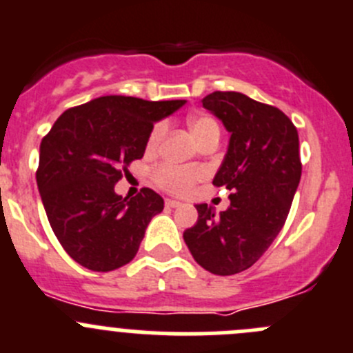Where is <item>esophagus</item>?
<instances>
[{"label":"esophagus","instance_id":"obj_1","mask_svg":"<svg viewBox=\"0 0 353 353\" xmlns=\"http://www.w3.org/2000/svg\"><path fill=\"white\" fill-rule=\"evenodd\" d=\"M164 204H166V208H180V206H182V203H179V201H174V199H166V201H164Z\"/></svg>","mask_w":353,"mask_h":353}]
</instances>
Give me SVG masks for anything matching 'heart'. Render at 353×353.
I'll use <instances>...</instances> for the list:
<instances>
[{"instance_id": "heart-1", "label": "heart", "mask_w": 353, "mask_h": 353, "mask_svg": "<svg viewBox=\"0 0 353 353\" xmlns=\"http://www.w3.org/2000/svg\"><path fill=\"white\" fill-rule=\"evenodd\" d=\"M189 124L197 142H203L210 135H220V126H218V123L211 116H206V114L192 116ZM164 133H166V123L164 121H157L152 128H150L149 137H147V150H156L159 147V143L163 142ZM203 174L204 173L201 168L163 163L154 168L152 179L156 182V185L166 190V192L183 196V194L189 192L203 179Z\"/></svg>"}]
</instances>
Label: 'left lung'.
<instances>
[{"label":"left lung","mask_w":353,"mask_h":353,"mask_svg":"<svg viewBox=\"0 0 353 353\" xmlns=\"http://www.w3.org/2000/svg\"><path fill=\"white\" fill-rule=\"evenodd\" d=\"M204 109L230 132L227 156L213 180L230 190V206L214 216L197 204V223L183 232L194 260L216 275L250 268L284 227L301 176L296 126L281 109L237 92H213Z\"/></svg>","instance_id":"obj_1"}]
</instances>
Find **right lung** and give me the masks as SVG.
<instances>
[{
	"mask_svg": "<svg viewBox=\"0 0 353 353\" xmlns=\"http://www.w3.org/2000/svg\"><path fill=\"white\" fill-rule=\"evenodd\" d=\"M185 100L107 95L67 109L39 147V194L53 234L74 261L93 272L130 263L164 201L143 187L121 197L114 185L142 159L154 123Z\"/></svg>",
	"mask_w": 353,
	"mask_h": 353,
	"instance_id": "add662e5",
	"label": "right lung"
}]
</instances>
